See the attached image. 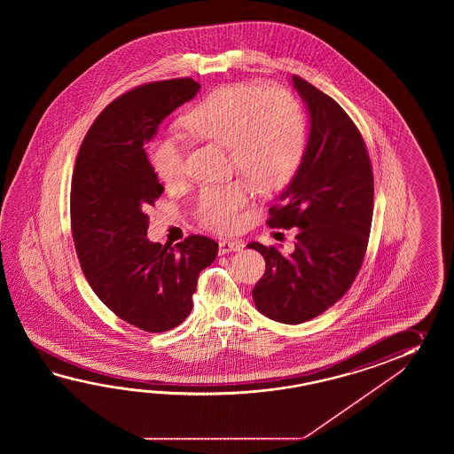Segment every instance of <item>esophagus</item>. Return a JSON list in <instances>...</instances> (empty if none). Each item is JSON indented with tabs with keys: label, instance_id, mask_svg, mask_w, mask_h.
<instances>
[{
	"label": "esophagus",
	"instance_id": "34e87169",
	"mask_svg": "<svg viewBox=\"0 0 454 454\" xmlns=\"http://www.w3.org/2000/svg\"><path fill=\"white\" fill-rule=\"evenodd\" d=\"M243 248L240 241L223 240L219 243V254H227L231 251H240Z\"/></svg>",
	"mask_w": 454,
	"mask_h": 454
}]
</instances>
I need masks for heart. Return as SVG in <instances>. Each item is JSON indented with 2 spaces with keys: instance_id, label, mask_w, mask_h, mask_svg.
<instances>
[{
  "instance_id": "1",
  "label": "heart",
  "mask_w": 454,
  "mask_h": 454,
  "mask_svg": "<svg viewBox=\"0 0 454 454\" xmlns=\"http://www.w3.org/2000/svg\"><path fill=\"white\" fill-rule=\"evenodd\" d=\"M182 128L196 141L227 147L231 167L262 192L289 184L307 149V120L297 98L260 84L214 89L182 118ZM149 160L162 184L184 182V151L175 139L154 141ZM248 201L250 186L241 180L211 186L198 198L196 217L207 231H231L240 225Z\"/></svg>"
}]
</instances>
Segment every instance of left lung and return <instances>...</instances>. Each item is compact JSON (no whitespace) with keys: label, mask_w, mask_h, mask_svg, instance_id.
<instances>
[{"label":"left lung","mask_w":454,"mask_h":454,"mask_svg":"<svg viewBox=\"0 0 454 454\" xmlns=\"http://www.w3.org/2000/svg\"><path fill=\"white\" fill-rule=\"evenodd\" d=\"M309 114V145L268 225L297 227L295 250L253 241L266 270L254 289L256 309L268 318L299 325L344 297L367 253L373 217V172L357 126L334 98L292 76Z\"/></svg>","instance_id":"8db88e82"}]
</instances>
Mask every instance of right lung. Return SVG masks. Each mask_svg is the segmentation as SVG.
Returning <instances> with one entry per match:
<instances>
[{
	"mask_svg": "<svg viewBox=\"0 0 454 454\" xmlns=\"http://www.w3.org/2000/svg\"><path fill=\"white\" fill-rule=\"evenodd\" d=\"M200 87L192 77H178L115 98L89 128L71 180V231L87 282L118 318L147 333L184 323L193 309L198 276L219 248L203 235L175 247L145 239V211L164 186L145 145Z\"/></svg>",
	"mask_w": 454,
	"mask_h": 454,
	"instance_id": "obj_1",
	"label": "right lung"
}]
</instances>
